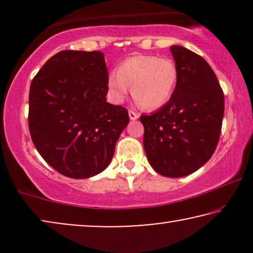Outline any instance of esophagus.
<instances>
[{"instance_id":"obj_1","label":"esophagus","mask_w":253,"mask_h":253,"mask_svg":"<svg viewBox=\"0 0 253 253\" xmlns=\"http://www.w3.org/2000/svg\"><path fill=\"white\" fill-rule=\"evenodd\" d=\"M129 117L130 120H137L139 117V114L134 112V110H129Z\"/></svg>"}]
</instances>
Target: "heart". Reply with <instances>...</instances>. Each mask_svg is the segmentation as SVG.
<instances>
[{
	"label": "heart",
	"instance_id": "1",
	"mask_svg": "<svg viewBox=\"0 0 253 253\" xmlns=\"http://www.w3.org/2000/svg\"><path fill=\"white\" fill-rule=\"evenodd\" d=\"M177 82V68L168 57L138 55L126 58L107 78V91L115 102L123 101L129 87L138 105L157 109L171 98Z\"/></svg>",
	"mask_w": 253,
	"mask_h": 253
}]
</instances>
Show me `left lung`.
Returning a JSON list of instances; mask_svg holds the SVG:
<instances>
[{"label":"left lung","instance_id":"8db88e82","mask_svg":"<svg viewBox=\"0 0 253 253\" xmlns=\"http://www.w3.org/2000/svg\"><path fill=\"white\" fill-rule=\"evenodd\" d=\"M177 82L166 105L141 115L144 148L162 176L183 177L206 164L219 143L224 96L210 64L193 51L171 46Z\"/></svg>","mask_w":253,"mask_h":253}]
</instances>
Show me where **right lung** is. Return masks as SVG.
<instances>
[{
  "mask_svg": "<svg viewBox=\"0 0 253 253\" xmlns=\"http://www.w3.org/2000/svg\"><path fill=\"white\" fill-rule=\"evenodd\" d=\"M107 78L101 51L62 50L31 83V138L43 160L67 177L105 170L129 123L124 107L107 102Z\"/></svg>",
  "mask_w": 253,
  "mask_h": 253,
  "instance_id": "1",
  "label": "right lung"
}]
</instances>
